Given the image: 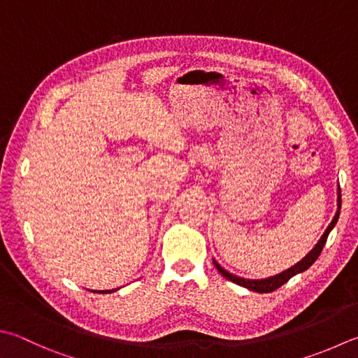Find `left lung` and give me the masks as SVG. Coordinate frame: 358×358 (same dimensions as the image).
Returning a JSON list of instances; mask_svg holds the SVG:
<instances>
[{
	"instance_id": "obj_1",
	"label": "left lung",
	"mask_w": 358,
	"mask_h": 358,
	"mask_svg": "<svg viewBox=\"0 0 358 358\" xmlns=\"http://www.w3.org/2000/svg\"><path fill=\"white\" fill-rule=\"evenodd\" d=\"M336 206H338V210H336L332 222H330L329 227L326 229V232L322 234V237L320 238V241L316 243V246H315V248L312 249V251H310L301 262L296 263L294 266L285 269V271H282L280 274H275V275H273V278H268V279L252 280V279H243V278H238V275H235V274H232V273L226 271L224 268H222L221 265H218L217 260H213L215 266H217V269L221 273L222 278H226L227 280L234 282V284H237V285H240V287H245V288H248V289H251V292H257V293H271V292H274V289H278L279 287L287 284V282H288L289 279H292L293 275L299 274V273H302V271H306V269H308L310 266H312L313 263L316 262V259L320 257L322 248H324L326 241H327L329 234H330V231H332V229L335 227L336 221H338V217H340V208H341V192H340V188H338V201H336Z\"/></svg>"
}]
</instances>
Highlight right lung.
Returning a JSON list of instances; mask_svg holds the SVG:
<instances>
[{
  "label": "right lung",
  "instance_id": "add662e5",
  "mask_svg": "<svg viewBox=\"0 0 358 358\" xmlns=\"http://www.w3.org/2000/svg\"><path fill=\"white\" fill-rule=\"evenodd\" d=\"M115 292V289H103V292H95V293H112Z\"/></svg>",
  "mask_w": 358,
  "mask_h": 358
}]
</instances>
